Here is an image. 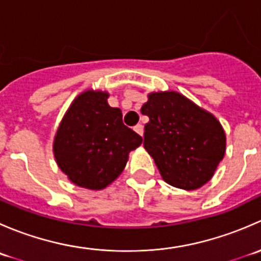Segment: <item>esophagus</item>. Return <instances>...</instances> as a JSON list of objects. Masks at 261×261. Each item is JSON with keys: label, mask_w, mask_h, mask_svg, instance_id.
I'll return each instance as SVG.
<instances>
[{"label": "esophagus", "mask_w": 261, "mask_h": 261, "mask_svg": "<svg viewBox=\"0 0 261 261\" xmlns=\"http://www.w3.org/2000/svg\"><path fill=\"white\" fill-rule=\"evenodd\" d=\"M134 130H135L136 133H138L140 136L144 135V126L141 125V123H138V125H136L135 127H134Z\"/></svg>", "instance_id": "obj_1"}]
</instances>
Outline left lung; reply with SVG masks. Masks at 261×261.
Returning <instances> with one entry per match:
<instances>
[{
	"label": "left lung",
	"instance_id": "left-lung-1",
	"mask_svg": "<svg viewBox=\"0 0 261 261\" xmlns=\"http://www.w3.org/2000/svg\"><path fill=\"white\" fill-rule=\"evenodd\" d=\"M141 114L149 117L144 147L163 179L187 191L211 179L226 149L222 126L211 114L177 92L150 93Z\"/></svg>",
	"mask_w": 261,
	"mask_h": 261
}]
</instances>
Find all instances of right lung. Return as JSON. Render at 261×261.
<instances>
[{"mask_svg":"<svg viewBox=\"0 0 261 261\" xmlns=\"http://www.w3.org/2000/svg\"><path fill=\"white\" fill-rule=\"evenodd\" d=\"M106 92L87 91L74 99L58 128L54 155L70 180L102 189L122 173L128 152L143 138L123 125L120 109L110 107Z\"/></svg>","mask_w":261,"mask_h":261,"instance_id":"1","label":"right lung"}]
</instances>
